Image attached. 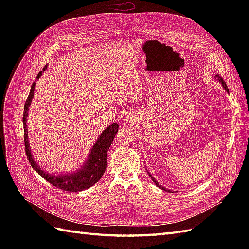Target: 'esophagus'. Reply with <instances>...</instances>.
<instances>
[{
    "label": "esophagus",
    "mask_w": 249,
    "mask_h": 249,
    "mask_svg": "<svg viewBox=\"0 0 249 249\" xmlns=\"http://www.w3.org/2000/svg\"><path fill=\"white\" fill-rule=\"evenodd\" d=\"M134 119H135V118H134L133 116H130L129 118H127V120H129V122H133V120H134Z\"/></svg>",
    "instance_id": "1"
}]
</instances>
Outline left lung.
<instances>
[{
	"label": "left lung",
	"instance_id": "1",
	"mask_svg": "<svg viewBox=\"0 0 249 249\" xmlns=\"http://www.w3.org/2000/svg\"><path fill=\"white\" fill-rule=\"evenodd\" d=\"M216 80H218V81H219L220 83H221V84H222V86H223V88H224V90H225V91H227V92H229V88H228V86H227V84H225V82L223 81V79L219 76V74H216ZM148 175H149V172H148ZM149 177L150 178H152V179H153V182L156 184V186H158V187H159L160 188V189H162V190H164V191H168V192H172V191H170V190H167L166 189V188H164L163 186H161V185H159V183H158L157 182V180L152 177V175H149Z\"/></svg>",
	"mask_w": 249,
	"mask_h": 249
}]
</instances>
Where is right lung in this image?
<instances>
[{"label": "right lung", "mask_w": 249, "mask_h": 249, "mask_svg": "<svg viewBox=\"0 0 249 249\" xmlns=\"http://www.w3.org/2000/svg\"><path fill=\"white\" fill-rule=\"evenodd\" d=\"M47 69V65L44 66L43 71ZM42 71H40L37 76V80H38ZM34 88H35V82L31 86V90L28 95V99L25 103V109H24V118H22V123H24V138H25V148L27 158L29 160V163L31 164L32 168L37 171V173L46 179L50 184L55 186L59 189H62L64 191H71V192H78L83 191L85 189H88L91 186H93L95 183L99 182L101 178L103 177L105 170H106L107 166V153L109 150V147L111 146V143L113 142L115 135L118 131V124L116 123L110 124L108 127L105 129L100 137L97 138L95 143L93 144V147L90 152L88 159L84 163L83 166L78 169L73 173H66V175H53V173H49L44 171L40 166L37 165V163L34 161V158L32 156L31 149H30V143L28 138V127H27V117L29 107L31 105L33 95H34Z\"/></svg>", "instance_id": "right-lung-1"}]
</instances>
